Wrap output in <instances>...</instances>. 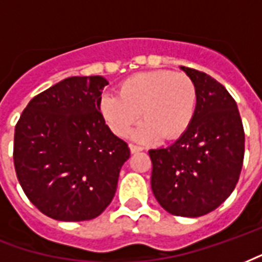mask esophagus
Wrapping results in <instances>:
<instances>
[{
	"label": "esophagus",
	"instance_id": "esophagus-1",
	"mask_svg": "<svg viewBox=\"0 0 262 262\" xmlns=\"http://www.w3.org/2000/svg\"><path fill=\"white\" fill-rule=\"evenodd\" d=\"M129 148H130V152L132 154H135V152H139V151L143 150V147L140 146H136V144H129Z\"/></svg>",
	"mask_w": 262,
	"mask_h": 262
}]
</instances>
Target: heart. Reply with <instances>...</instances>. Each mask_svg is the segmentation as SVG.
Instances as JSON below:
<instances>
[{
  "label": "heart",
  "mask_w": 262,
  "mask_h": 262,
  "mask_svg": "<svg viewBox=\"0 0 262 262\" xmlns=\"http://www.w3.org/2000/svg\"><path fill=\"white\" fill-rule=\"evenodd\" d=\"M197 87L183 72L166 69L140 72L119 86V96L105 94L100 110L116 136L125 137L139 118L144 123L135 132L141 141L158 137L175 140L185 135L194 119Z\"/></svg>",
  "instance_id": "1"
}]
</instances>
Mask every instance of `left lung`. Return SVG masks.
<instances>
[{
	"label": "left lung",
	"mask_w": 262,
	"mask_h": 262,
	"mask_svg": "<svg viewBox=\"0 0 262 262\" xmlns=\"http://www.w3.org/2000/svg\"><path fill=\"white\" fill-rule=\"evenodd\" d=\"M197 87L194 119L166 148L150 150L151 189L161 207L178 216H201L224 203L245 158V129L233 97L214 77L182 67Z\"/></svg>",
	"instance_id": "8db88e82"
}]
</instances>
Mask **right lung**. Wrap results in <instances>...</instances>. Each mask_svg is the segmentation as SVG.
<instances>
[{"mask_svg":"<svg viewBox=\"0 0 262 262\" xmlns=\"http://www.w3.org/2000/svg\"><path fill=\"white\" fill-rule=\"evenodd\" d=\"M102 76H72L33 97L15 126L13 164L33 204L52 220L101 214L130 157L100 112Z\"/></svg>","mask_w":262,"mask_h":262,"instance_id":"obj_1","label":"right lung"}]
</instances>
